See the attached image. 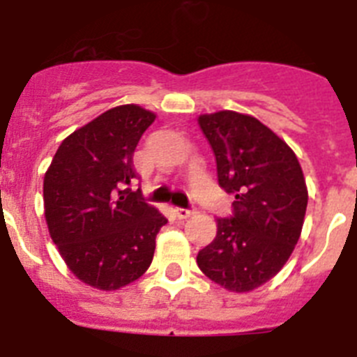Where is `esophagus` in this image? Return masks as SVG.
Instances as JSON below:
<instances>
[{
    "label": "esophagus",
    "mask_w": 357,
    "mask_h": 357,
    "mask_svg": "<svg viewBox=\"0 0 357 357\" xmlns=\"http://www.w3.org/2000/svg\"><path fill=\"white\" fill-rule=\"evenodd\" d=\"M193 214H195V211L181 209V207H176V209H175V216L178 218V220H188V218H191Z\"/></svg>",
    "instance_id": "esophagus-1"
}]
</instances>
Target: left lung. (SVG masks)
<instances>
[{
    "label": "left lung",
    "instance_id": "obj_1",
    "mask_svg": "<svg viewBox=\"0 0 357 357\" xmlns=\"http://www.w3.org/2000/svg\"><path fill=\"white\" fill-rule=\"evenodd\" d=\"M213 148L218 184L234 195V216L218 218L216 238L197 263L232 293H248L277 275L301 238L307 185L295 151L250 114L198 116Z\"/></svg>",
    "mask_w": 357,
    "mask_h": 357
}]
</instances>
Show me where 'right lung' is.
I'll return each instance as SVG.
<instances>
[{
  "label": "right lung",
  "mask_w": 357,
  "mask_h": 357,
  "mask_svg": "<svg viewBox=\"0 0 357 357\" xmlns=\"http://www.w3.org/2000/svg\"><path fill=\"white\" fill-rule=\"evenodd\" d=\"M157 114L128 103L109 109L61 143L44 173V218L78 280L116 291L139 279L153 259L166 218L127 185L134 150Z\"/></svg>",
  "instance_id": "right-lung-1"
}]
</instances>
